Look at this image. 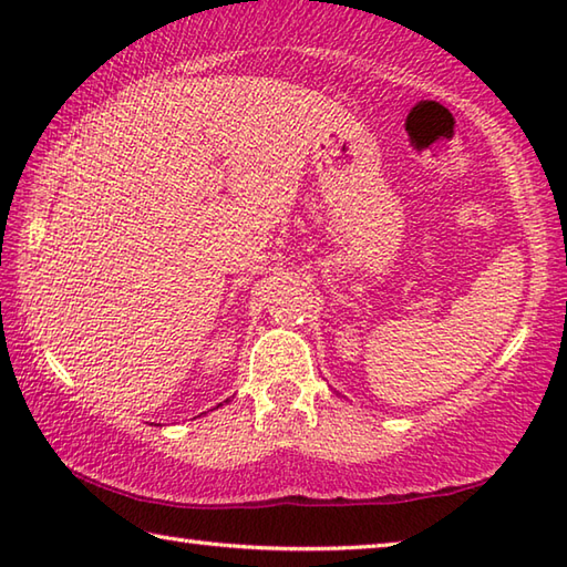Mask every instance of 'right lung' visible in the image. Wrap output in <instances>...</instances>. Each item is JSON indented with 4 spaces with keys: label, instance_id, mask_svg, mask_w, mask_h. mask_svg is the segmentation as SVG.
Masks as SVG:
<instances>
[{
    "label": "right lung",
    "instance_id": "add662e5",
    "mask_svg": "<svg viewBox=\"0 0 567 567\" xmlns=\"http://www.w3.org/2000/svg\"><path fill=\"white\" fill-rule=\"evenodd\" d=\"M226 402H228V400H226ZM219 406H221V404H219ZM219 406H216V409H219Z\"/></svg>",
    "mask_w": 567,
    "mask_h": 567
}]
</instances>
